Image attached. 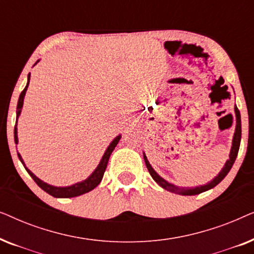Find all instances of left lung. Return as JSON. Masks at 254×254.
I'll list each match as a JSON object with an SVG mask.
<instances>
[{
	"mask_svg": "<svg viewBox=\"0 0 254 254\" xmlns=\"http://www.w3.org/2000/svg\"><path fill=\"white\" fill-rule=\"evenodd\" d=\"M235 113H236V129H235V134H234V138H232V145H231V150H230V155H229V159L225 162V164L223 166V169L221 170V172L215 177V178L211 180L210 183L206 184V185H201V186H196V187H179L173 185V184L166 182L165 179H163L161 176L158 175L157 172L152 169V166L150 165V163L148 162L147 156L143 152V158L145 162V165H147V169L150 176L152 177V179L155 180L156 183L158 184L159 186L163 187V189L169 190V192L176 193V194H180V195H196V194H200L202 192H206V190L213 189L220 184L222 180L225 178V176L228 175L229 171H230L232 165L236 161V157L238 155V150H239V145H241V138H242V121H241V113H239V110L237 109V106H235Z\"/></svg>",
	"mask_w": 254,
	"mask_h": 254,
	"instance_id": "left-lung-1",
	"label": "left lung"
}]
</instances>
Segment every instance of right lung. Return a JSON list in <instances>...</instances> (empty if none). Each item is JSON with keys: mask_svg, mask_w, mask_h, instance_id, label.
Here are the masks:
<instances>
[{"mask_svg": "<svg viewBox=\"0 0 254 254\" xmlns=\"http://www.w3.org/2000/svg\"><path fill=\"white\" fill-rule=\"evenodd\" d=\"M38 61H39V60H38ZM37 62H36V64H37ZM29 83H30V74H29V76H27V84L25 86V89H24L22 93L19 95L18 104H17V111H16V119L17 120H18L19 114H20V112H22L24 97H25V93H26L27 86H29ZM13 134H15V135H13V136H15V143L17 144V143H18V136H17V121H16V125H15V131H13ZM120 138H121V135H118V136L114 138L112 142H111L110 145L106 149L105 154L103 155L102 159H100V163L98 164V166H97L95 171H93L91 175L88 177V178H86L85 180H83V182L76 183V184H74V185L65 186V187L53 186V185H50V184L43 182V180L38 178V177H36V175H33V173L26 168L25 163H24L23 158H22V156H20L18 152H17V155H18V158L20 159V162H22V164L24 165V168H25L27 173H29V175L32 177V179L37 183V185L39 186L41 190H44L45 192L48 193L50 195L54 196V197H74V196L82 195V194H84V193H88V192H90V190H92L93 189H95V187L99 185V183L102 182V179H103L104 172H105V170H106L107 163H109L110 156H111V154H112V151L114 150V148L117 147L118 142L120 141Z\"/></svg>", "mask_w": 254, "mask_h": 254, "instance_id": "obj_1", "label": "right lung"}]
</instances>
